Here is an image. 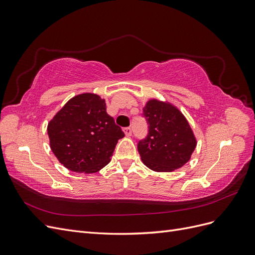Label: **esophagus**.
I'll return each mask as SVG.
<instances>
[{"instance_id":"34e87169","label":"esophagus","mask_w":255,"mask_h":255,"mask_svg":"<svg viewBox=\"0 0 255 255\" xmlns=\"http://www.w3.org/2000/svg\"><path fill=\"white\" fill-rule=\"evenodd\" d=\"M123 132H125V134L127 136H130V135H132V128H130L129 127L128 128H123Z\"/></svg>"}]
</instances>
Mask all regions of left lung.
<instances>
[{"label": "left lung", "instance_id": "1", "mask_svg": "<svg viewBox=\"0 0 255 255\" xmlns=\"http://www.w3.org/2000/svg\"><path fill=\"white\" fill-rule=\"evenodd\" d=\"M142 116L148 135L138 141L142 163L157 172H170L184 166L196 149L197 140L184 115L170 103L150 100Z\"/></svg>", "mask_w": 255, "mask_h": 255}]
</instances>
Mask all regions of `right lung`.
Wrapping results in <instances>:
<instances>
[{"instance_id": "1", "label": "right lung", "mask_w": 255, "mask_h": 255, "mask_svg": "<svg viewBox=\"0 0 255 255\" xmlns=\"http://www.w3.org/2000/svg\"><path fill=\"white\" fill-rule=\"evenodd\" d=\"M50 146L69 170L94 173L111 161L125 136L106 113L105 100L95 94L75 96L48 125Z\"/></svg>"}]
</instances>
